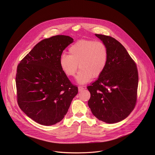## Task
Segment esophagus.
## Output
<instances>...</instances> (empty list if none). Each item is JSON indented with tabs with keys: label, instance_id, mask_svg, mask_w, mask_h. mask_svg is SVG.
<instances>
[{
	"label": "esophagus",
	"instance_id": "esophagus-1",
	"mask_svg": "<svg viewBox=\"0 0 155 155\" xmlns=\"http://www.w3.org/2000/svg\"><path fill=\"white\" fill-rule=\"evenodd\" d=\"M84 90V87L83 86H78V92H81Z\"/></svg>",
	"mask_w": 155,
	"mask_h": 155
}]
</instances>
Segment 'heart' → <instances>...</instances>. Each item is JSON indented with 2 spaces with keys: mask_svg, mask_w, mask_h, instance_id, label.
<instances>
[{
  "mask_svg": "<svg viewBox=\"0 0 155 155\" xmlns=\"http://www.w3.org/2000/svg\"><path fill=\"white\" fill-rule=\"evenodd\" d=\"M69 54H63L59 65L64 74L68 78L75 76L78 65L80 71L77 76L78 83L83 84L91 78L98 77L104 71L108 61V51L102 41L81 40L69 48Z\"/></svg>",
  "mask_w": 155,
  "mask_h": 155,
  "instance_id": "obj_1",
  "label": "heart"
}]
</instances>
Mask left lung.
<instances>
[{
  "label": "left lung",
  "mask_w": 155,
  "mask_h": 155,
  "mask_svg": "<svg viewBox=\"0 0 155 155\" xmlns=\"http://www.w3.org/2000/svg\"><path fill=\"white\" fill-rule=\"evenodd\" d=\"M108 51L106 67L97 80L87 87V104L99 120L109 124L126 118L134 109L139 76L136 64L126 48L114 38L95 34Z\"/></svg>",
  "instance_id": "8db88e82"
}]
</instances>
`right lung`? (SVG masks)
Segmentation results:
<instances>
[{"instance_id":"right-lung-1","label":"right lung","mask_w":155,"mask_h":155,"mask_svg":"<svg viewBox=\"0 0 155 155\" xmlns=\"http://www.w3.org/2000/svg\"><path fill=\"white\" fill-rule=\"evenodd\" d=\"M74 41L56 35L39 43L18 64L16 75L19 107L38 124L51 126L61 121L78 93L59 65L62 51Z\"/></svg>"}]
</instances>
